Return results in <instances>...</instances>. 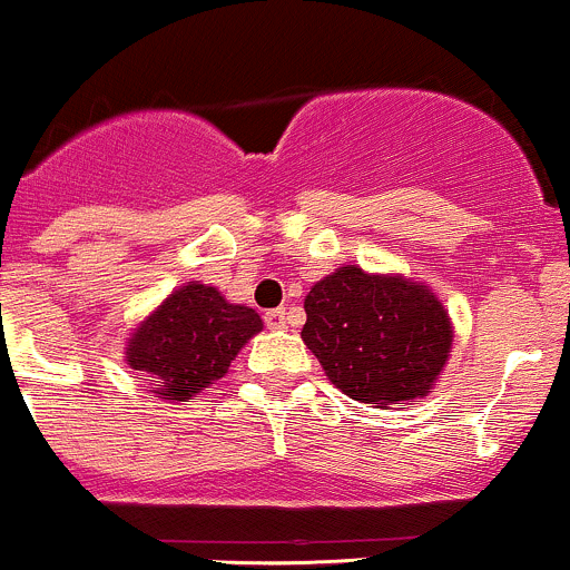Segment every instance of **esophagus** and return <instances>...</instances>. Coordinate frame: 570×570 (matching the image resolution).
Listing matches in <instances>:
<instances>
[{"label":"esophagus","mask_w":570,"mask_h":570,"mask_svg":"<svg viewBox=\"0 0 570 570\" xmlns=\"http://www.w3.org/2000/svg\"><path fill=\"white\" fill-rule=\"evenodd\" d=\"M266 324L272 326V330H283V326L287 324V309L285 307L268 309V313H266Z\"/></svg>","instance_id":"esophagus-1"}]
</instances>
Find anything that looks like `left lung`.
I'll use <instances>...</instances> for the list:
<instances>
[{"label": "left lung", "mask_w": 570, "mask_h": 570, "mask_svg": "<svg viewBox=\"0 0 570 570\" xmlns=\"http://www.w3.org/2000/svg\"><path fill=\"white\" fill-rule=\"evenodd\" d=\"M302 341L348 399H424L452 352V318L424 283L341 266L309 287Z\"/></svg>", "instance_id": "obj_1"}]
</instances>
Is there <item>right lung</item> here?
<instances>
[{
  "mask_svg": "<svg viewBox=\"0 0 570 570\" xmlns=\"http://www.w3.org/2000/svg\"><path fill=\"white\" fill-rule=\"evenodd\" d=\"M263 330L261 315L229 304L216 287L188 283L140 321L127 341V365L157 399L188 402L227 374L235 354Z\"/></svg>",
  "mask_w": 570,
  "mask_h": 570,
  "instance_id": "obj_1",
  "label": "right lung"
}]
</instances>
